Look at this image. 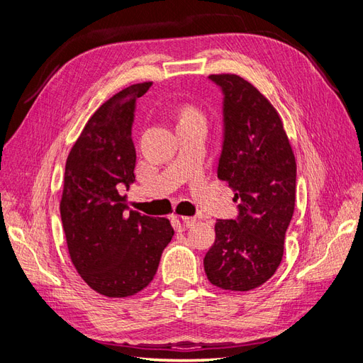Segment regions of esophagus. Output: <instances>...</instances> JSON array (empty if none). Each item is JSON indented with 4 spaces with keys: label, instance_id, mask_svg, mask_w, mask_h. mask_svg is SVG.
<instances>
[{
    "label": "esophagus",
    "instance_id": "34e87169",
    "mask_svg": "<svg viewBox=\"0 0 363 363\" xmlns=\"http://www.w3.org/2000/svg\"><path fill=\"white\" fill-rule=\"evenodd\" d=\"M195 221L196 219L195 218H189V216H174V227H175V230H186V228H189V227H192L194 224H195Z\"/></svg>",
    "mask_w": 363,
    "mask_h": 363
}]
</instances>
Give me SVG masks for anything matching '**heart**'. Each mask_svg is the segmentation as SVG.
<instances>
[{"instance_id":"obj_1","label":"heart","mask_w":363,"mask_h":363,"mask_svg":"<svg viewBox=\"0 0 363 363\" xmlns=\"http://www.w3.org/2000/svg\"><path fill=\"white\" fill-rule=\"evenodd\" d=\"M182 119H203V115L195 107L184 106L180 111V121Z\"/></svg>"}]
</instances>
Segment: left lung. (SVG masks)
Masks as SVG:
<instances>
[{
    "label": "left lung",
    "instance_id": "8db88e82",
    "mask_svg": "<svg viewBox=\"0 0 363 363\" xmlns=\"http://www.w3.org/2000/svg\"><path fill=\"white\" fill-rule=\"evenodd\" d=\"M224 94V144L218 179L235 191L238 219H218L206 276L224 291H251L277 271L295 208L296 163L281 118L236 74H212Z\"/></svg>",
    "mask_w": 363,
    "mask_h": 363
}]
</instances>
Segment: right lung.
Here are the masks:
<instances>
[{
    "mask_svg": "<svg viewBox=\"0 0 363 363\" xmlns=\"http://www.w3.org/2000/svg\"><path fill=\"white\" fill-rule=\"evenodd\" d=\"M151 84H131L98 107L65 167L60 216L69 257L87 286L108 298L147 288L174 236L169 219L127 212L118 192L135 182L131 124Z\"/></svg>",
    "mask_w": 363,
    "mask_h": 363,
    "instance_id": "add662e5",
    "label": "right lung"
}]
</instances>
